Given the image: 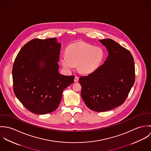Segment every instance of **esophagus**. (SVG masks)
Listing matches in <instances>:
<instances>
[{"mask_svg": "<svg viewBox=\"0 0 151 151\" xmlns=\"http://www.w3.org/2000/svg\"><path fill=\"white\" fill-rule=\"evenodd\" d=\"M78 80H79V78H78L77 76H75V77H74V82H77V81H78Z\"/></svg>", "mask_w": 151, "mask_h": 151, "instance_id": "1", "label": "esophagus"}]
</instances>
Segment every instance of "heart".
<instances>
[{"mask_svg":"<svg viewBox=\"0 0 151 151\" xmlns=\"http://www.w3.org/2000/svg\"><path fill=\"white\" fill-rule=\"evenodd\" d=\"M66 55L60 56L62 66L67 70H72L78 65L80 73L88 74L95 71L102 63L105 53L99 47L77 42L70 45L66 49Z\"/></svg>","mask_w":151,"mask_h":151,"instance_id":"obj_1","label":"heart"}]
</instances>
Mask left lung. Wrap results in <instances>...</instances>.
Wrapping results in <instances>:
<instances>
[{
  "mask_svg": "<svg viewBox=\"0 0 151 151\" xmlns=\"http://www.w3.org/2000/svg\"><path fill=\"white\" fill-rule=\"evenodd\" d=\"M108 57L104 64L79 79L86 106L101 112L122 105L135 81L134 59L129 50L111 39L100 40Z\"/></svg>",
  "mask_w": 151,
  "mask_h": 151,
  "instance_id": "obj_1",
  "label": "left lung"
}]
</instances>
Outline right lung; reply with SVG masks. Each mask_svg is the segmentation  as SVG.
Masks as SVG:
<instances>
[{
	"mask_svg": "<svg viewBox=\"0 0 151 151\" xmlns=\"http://www.w3.org/2000/svg\"><path fill=\"white\" fill-rule=\"evenodd\" d=\"M61 43L57 38L34 39L19 52L13 67L14 92L32 113L45 114L59 106L65 88L74 76L59 72Z\"/></svg>",
	"mask_w": 151,
	"mask_h": 151,
	"instance_id": "add662e5",
	"label": "right lung"
}]
</instances>
